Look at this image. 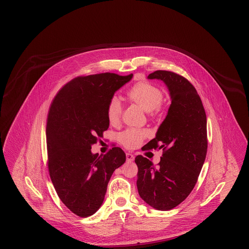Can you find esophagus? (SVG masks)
Returning <instances> with one entry per match:
<instances>
[{
  "instance_id": "esophagus-1",
  "label": "esophagus",
  "mask_w": 249,
  "mask_h": 249,
  "mask_svg": "<svg viewBox=\"0 0 249 249\" xmlns=\"http://www.w3.org/2000/svg\"><path fill=\"white\" fill-rule=\"evenodd\" d=\"M126 157H127V160H128V161H130V162L134 160V156L131 154V153H127V154H126Z\"/></svg>"
}]
</instances>
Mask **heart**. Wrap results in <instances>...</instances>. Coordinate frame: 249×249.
Listing matches in <instances>:
<instances>
[{"mask_svg": "<svg viewBox=\"0 0 249 249\" xmlns=\"http://www.w3.org/2000/svg\"><path fill=\"white\" fill-rule=\"evenodd\" d=\"M128 98L131 102L136 104L145 112L154 113L159 110L163 94L153 85L147 82H141L135 84L128 92ZM122 107L119 99L114 97L112 98L107 106V119L110 124H118L121 118ZM146 132L144 130L137 129H128L124 130L119 135V140L126 147L132 148L137 146L142 139L145 137Z\"/></svg>", "mask_w": 249, "mask_h": 249, "instance_id": "1", "label": "heart"}]
</instances>
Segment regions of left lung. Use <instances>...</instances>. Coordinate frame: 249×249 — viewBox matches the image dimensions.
<instances>
[{"instance_id": "left-lung-1", "label": "left lung", "mask_w": 249, "mask_h": 249, "mask_svg": "<svg viewBox=\"0 0 249 249\" xmlns=\"http://www.w3.org/2000/svg\"><path fill=\"white\" fill-rule=\"evenodd\" d=\"M148 79L165 84L171 98L166 118L147 148L163 154L158 166L141 155L137 189L140 197L157 210L168 211L184 201L195 187L207 152L206 115L195 88L176 72L156 71Z\"/></svg>"}]
</instances>
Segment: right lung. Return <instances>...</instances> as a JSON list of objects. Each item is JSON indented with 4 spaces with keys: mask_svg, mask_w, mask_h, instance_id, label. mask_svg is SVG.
<instances>
[{
    "mask_svg": "<svg viewBox=\"0 0 249 249\" xmlns=\"http://www.w3.org/2000/svg\"><path fill=\"white\" fill-rule=\"evenodd\" d=\"M132 76L105 72L76 77L59 90L49 108V176L59 199L78 216L99 210L114 171L126 160L120 147L99 155L91 152V145L109 127V101Z\"/></svg>",
    "mask_w": 249,
    "mask_h": 249,
    "instance_id": "right-lung-1",
    "label": "right lung"
}]
</instances>
